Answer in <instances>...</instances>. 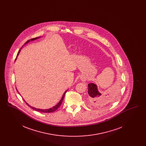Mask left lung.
<instances>
[{
    "label": "left lung",
    "instance_id": "obj_1",
    "mask_svg": "<svg viewBox=\"0 0 146 146\" xmlns=\"http://www.w3.org/2000/svg\"><path fill=\"white\" fill-rule=\"evenodd\" d=\"M88 89V92L89 95V100L91 104L94 106H98L104 104L107 98L104 96H102L101 94L100 93V92L98 91L97 85L96 84L94 83L89 84Z\"/></svg>",
    "mask_w": 146,
    "mask_h": 146
}]
</instances>
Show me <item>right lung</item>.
<instances>
[{
  "mask_svg": "<svg viewBox=\"0 0 146 146\" xmlns=\"http://www.w3.org/2000/svg\"><path fill=\"white\" fill-rule=\"evenodd\" d=\"M40 38V37H37V38H33V39H30V40H28V41H27V42H25V44H24V45H25V44H27L28 42H30V41H33V40H35V39H38V38ZM23 46H22V47H23ZM22 47H21V49L20 50H19V51L18 52V54H17V56L19 55V54L20 53V51H21V49L22 48ZM17 57H16V58H17ZM16 60V58L15 59V60ZM67 91H66L65 92H64V93L63 94V95L62 97L61 98V100L60 101V102H58V104H56V106H55L54 107H53L52 108H49V109H46V110H42V109H38V108H35V107H32V106H31L30 105H29V104L25 101V102H26V104L28 105V106H29L31 108H32L33 110H34L35 111H39V112H43V113H51V112H53V111H55L56 110H57L60 107V106H61V104H62V102L63 100V98H64V96H65V94H66V92H67Z\"/></svg>",
  "mask_w": 146,
  "mask_h": 146,
  "instance_id": "right-lung-1",
  "label": "right lung"
}]
</instances>
